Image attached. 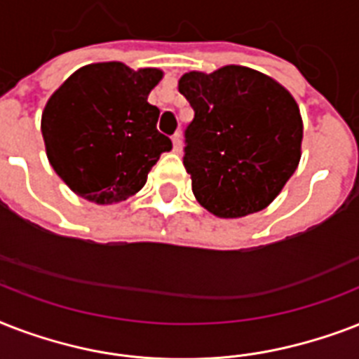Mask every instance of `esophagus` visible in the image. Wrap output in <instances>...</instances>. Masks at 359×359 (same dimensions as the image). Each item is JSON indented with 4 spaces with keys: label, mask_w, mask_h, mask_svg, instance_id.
<instances>
[{
    "label": "esophagus",
    "mask_w": 359,
    "mask_h": 359,
    "mask_svg": "<svg viewBox=\"0 0 359 359\" xmlns=\"http://www.w3.org/2000/svg\"><path fill=\"white\" fill-rule=\"evenodd\" d=\"M173 149L175 152L182 151V134L180 132H175L173 134Z\"/></svg>",
    "instance_id": "obj_1"
}]
</instances>
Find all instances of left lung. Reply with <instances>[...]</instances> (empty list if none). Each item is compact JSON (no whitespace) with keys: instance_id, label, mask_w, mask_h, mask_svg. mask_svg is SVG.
I'll use <instances>...</instances> for the list:
<instances>
[{"instance_id":"left-lung-1","label":"left lung","mask_w":359,"mask_h":359,"mask_svg":"<svg viewBox=\"0 0 359 359\" xmlns=\"http://www.w3.org/2000/svg\"><path fill=\"white\" fill-rule=\"evenodd\" d=\"M179 91L194 108L182 162L197 201L219 218L268 207L300 162L304 126L290 93L238 65L188 72Z\"/></svg>"}]
</instances>
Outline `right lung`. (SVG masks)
Instances as JSON below:
<instances>
[{"label":"right lung","instance_id":"right-lung-1","mask_svg":"<svg viewBox=\"0 0 359 359\" xmlns=\"http://www.w3.org/2000/svg\"><path fill=\"white\" fill-rule=\"evenodd\" d=\"M162 70L123 63L76 70L42 111L48 160L70 190L98 205L134 196L171 140L156 130L160 109L147 97Z\"/></svg>","mask_w":359,"mask_h":359}]
</instances>
